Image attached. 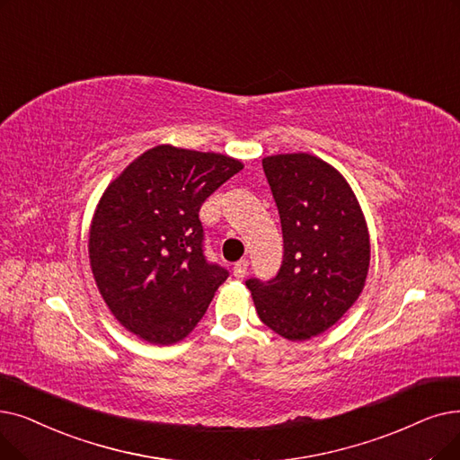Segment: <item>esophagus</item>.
<instances>
[{
    "label": "esophagus",
    "instance_id": "obj_1",
    "mask_svg": "<svg viewBox=\"0 0 460 460\" xmlns=\"http://www.w3.org/2000/svg\"><path fill=\"white\" fill-rule=\"evenodd\" d=\"M248 267H250V261H248V259H241V261H238V263L233 267V274H234V278L243 279V278L248 274Z\"/></svg>",
    "mask_w": 460,
    "mask_h": 460
}]
</instances>
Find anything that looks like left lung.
Masks as SVG:
<instances>
[{
	"label": "left lung",
	"instance_id": "left-lung-1",
	"mask_svg": "<svg viewBox=\"0 0 460 460\" xmlns=\"http://www.w3.org/2000/svg\"><path fill=\"white\" fill-rule=\"evenodd\" d=\"M278 207L284 257L274 278H250L261 322L288 341H308L341 319L365 288L370 241L365 216L342 178L310 154L263 159Z\"/></svg>",
	"mask_w": 460,
	"mask_h": 460
}]
</instances>
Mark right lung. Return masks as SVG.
<instances>
[{"label": "right lung", "mask_w": 460, "mask_h": 460, "mask_svg": "<svg viewBox=\"0 0 460 460\" xmlns=\"http://www.w3.org/2000/svg\"><path fill=\"white\" fill-rule=\"evenodd\" d=\"M243 171L233 157L155 146L107 188L90 227V265L114 317L152 344L201 322L229 270L208 261L199 210Z\"/></svg>", "instance_id": "1"}]
</instances>
